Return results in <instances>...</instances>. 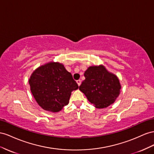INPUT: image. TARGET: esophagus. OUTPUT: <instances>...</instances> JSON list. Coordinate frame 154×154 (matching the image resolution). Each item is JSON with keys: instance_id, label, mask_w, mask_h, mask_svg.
I'll return each instance as SVG.
<instances>
[{"instance_id": "obj_1", "label": "esophagus", "mask_w": 154, "mask_h": 154, "mask_svg": "<svg viewBox=\"0 0 154 154\" xmlns=\"http://www.w3.org/2000/svg\"><path fill=\"white\" fill-rule=\"evenodd\" d=\"M76 82H77V83L78 86H80V85H81V80H77Z\"/></svg>"}]
</instances>
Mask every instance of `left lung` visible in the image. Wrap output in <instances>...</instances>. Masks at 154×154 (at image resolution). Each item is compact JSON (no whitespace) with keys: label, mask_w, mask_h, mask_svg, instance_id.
<instances>
[{"label":"left lung","mask_w":154,"mask_h":154,"mask_svg":"<svg viewBox=\"0 0 154 154\" xmlns=\"http://www.w3.org/2000/svg\"><path fill=\"white\" fill-rule=\"evenodd\" d=\"M79 90L97 108H104L115 102L121 86L117 77L103 65L90 66Z\"/></svg>","instance_id":"obj_1"}]
</instances>
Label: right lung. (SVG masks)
<instances>
[{"mask_svg":"<svg viewBox=\"0 0 154 154\" xmlns=\"http://www.w3.org/2000/svg\"><path fill=\"white\" fill-rule=\"evenodd\" d=\"M29 84L38 104L51 112H58L66 106L72 91L79 88L64 65L54 62L42 65L35 70Z\"/></svg>","mask_w":154,"mask_h":154,"instance_id":"add662e5","label":"right lung"}]
</instances>
